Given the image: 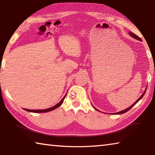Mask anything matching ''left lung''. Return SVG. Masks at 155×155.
Listing matches in <instances>:
<instances>
[{"label": "left lung", "mask_w": 155, "mask_h": 155, "mask_svg": "<svg viewBox=\"0 0 155 155\" xmlns=\"http://www.w3.org/2000/svg\"><path fill=\"white\" fill-rule=\"evenodd\" d=\"M128 33H129V35L131 36V37H132L133 38H135V39H137V40H139V41H141V38H140V37H138V36L137 35H136L135 34H134V33H133V32H128ZM146 91H147V88H146V89H145V91H144V93H143V94H142V95H141V96L139 97V99H138L136 102H135V103H134L133 104H132V106H130V107H128V108H127V109H125V110H122V111H120V112H118V113H114V114H123V113H126V112H127V111H128V110H129L130 109V108H132L133 106H134V105H135L137 103H138V102H139L140 99H141V98H142L143 97V96H144V94H145V93H146ZM95 109H96V108H95ZM97 110V109H96Z\"/></svg>", "instance_id": "obj_1"}]
</instances>
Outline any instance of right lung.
<instances>
[{
	"mask_svg": "<svg viewBox=\"0 0 155 155\" xmlns=\"http://www.w3.org/2000/svg\"><path fill=\"white\" fill-rule=\"evenodd\" d=\"M66 95H67V94H65V96H64L63 98H62V99L60 102H59V103H58V104L54 105V107H51V108H47V109H44V110H30V109H27V108H24V109H25V110L28 111V112H32V113H47V112L51 111V110H52L56 109V108L61 106V105L62 104V103H63V101H64V99L65 98Z\"/></svg>",
	"mask_w": 155,
	"mask_h": 155,
	"instance_id": "obj_1",
	"label": "right lung"
}]
</instances>
